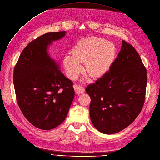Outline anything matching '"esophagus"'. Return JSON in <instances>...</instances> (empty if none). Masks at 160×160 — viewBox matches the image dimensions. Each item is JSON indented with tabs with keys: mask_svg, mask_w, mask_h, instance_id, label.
<instances>
[{
	"mask_svg": "<svg viewBox=\"0 0 160 160\" xmlns=\"http://www.w3.org/2000/svg\"><path fill=\"white\" fill-rule=\"evenodd\" d=\"M74 88L76 91V93L77 94H81L83 93L85 91V88L82 86H78V85H74Z\"/></svg>",
	"mask_w": 160,
	"mask_h": 160,
	"instance_id": "1",
	"label": "esophagus"
}]
</instances>
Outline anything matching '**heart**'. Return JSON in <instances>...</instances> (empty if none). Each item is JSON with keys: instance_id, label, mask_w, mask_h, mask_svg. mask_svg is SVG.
Segmentation results:
<instances>
[{"instance_id": "heart-1", "label": "heart", "mask_w": 160, "mask_h": 160, "mask_svg": "<svg viewBox=\"0 0 160 160\" xmlns=\"http://www.w3.org/2000/svg\"><path fill=\"white\" fill-rule=\"evenodd\" d=\"M115 47L110 42L95 37L83 38L74 46L72 55H66L63 63L68 77L76 78L82 71L81 63L86 61L87 72L93 77L105 74L110 67Z\"/></svg>"}]
</instances>
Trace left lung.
<instances>
[{
    "label": "left lung",
    "instance_id": "8db88e82",
    "mask_svg": "<svg viewBox=\"0 0 160 160\" xmlns=\"http://www.w3.org/2000/svg\"><path fill=\"white\" fill-rule=\"evenodd\" d=\"M147 84V69L139 54L123 40L110 70L86 89L91 97L89 114L94 127L114 134L129 126L141 112Z\"/></svg>",
    "mask_w": 160,
    "mask_h": 160
}]
</instances>
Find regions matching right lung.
Listing matches in <instances>:
<instances>
[{"label":"right lung","instance_id":"obj_1","mask_svg":"<svg viewBox=\"0 0 160 160\" xmlns=\"http://www.w3.org/2000/svg\"><path fill=\"white\" fill-rule=\"evenodd\" d=\"M65 32H48L31 41L13 70L18 106L25 118L40 129L50 130L63 123L74 97L73 82L47 53L48 46Z\"/></svg>","mask_w":160,"mask_h":160}]
</instances>
